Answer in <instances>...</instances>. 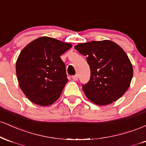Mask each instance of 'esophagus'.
<instances>
[{
  "label": "esophagus",
  "instance_id": "esophagus-1",
  "mask_svg": "<svg viewBox=\"0 0 146 146\" xmlns=\"http://www.w3.org/2000/svg\"><path fill=\"white\" fill-rule=\"evenodd\" d=\"M72 79H73L74 81H77V80H78V75H73V76H72Z\"/></svg>",
  "mask_w": 146,
  "mask_h": 146
}]
</instances>
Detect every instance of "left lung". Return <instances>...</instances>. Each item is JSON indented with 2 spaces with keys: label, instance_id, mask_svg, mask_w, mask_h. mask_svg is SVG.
Returning <instances> with one entry per match:
<instances>
[{
  "label": "left lung",
  "instance_id": "8db88e82",
  "mask_svg": "<svg viewBox=\"0 0 146 146\" xmlns=\"http://www.w3.org/2000/svg\"><path fill=\"white\" fill-rule=\"evenodd\" d=\"M75 48L83 56L90 68L89 82L82 85L87 98L97 105L117 101L130 85L133 68L123 48L113 41L104 40L79 43Z\"/></svg>",
  "mask_w": 146,
  "mask_h": 146
}]
</instances>
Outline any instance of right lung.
<instances>
[{"label": "right lung", "instance_id": "right-lung-1", "mask_svg": "<svg viewBox=\"0 0 146 146\" xmlns=\"http://www.w3.org/2000/svg\"><path fill=\"white\" fill-rule=\"evenodd\" d=\"M72 44L43 36L22 50L16 64L18 84L33 103L46 106L60 98L68 82L66 67L60 56Z\"/></svg>", "mask_w": 146, "mask_h": 146}]
</instances>
